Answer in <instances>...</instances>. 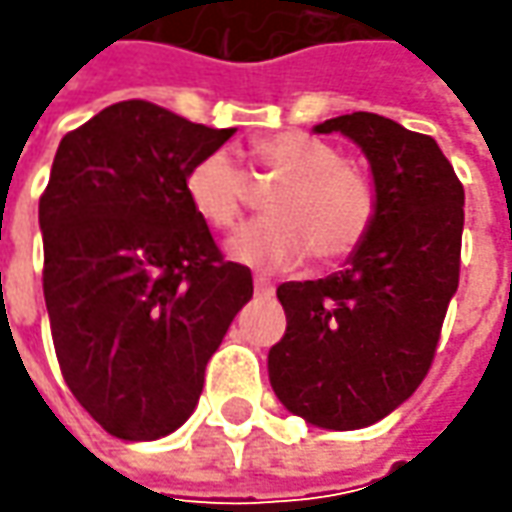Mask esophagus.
<instances>
[{
    "mask_svg": "<svg viewBox=\"0 0 512 512\" xmlns=\"http://www.w3.org/2000/svg\"><path fill=\"white\" fill-rule=\"evenodd\" d=\"M253 287H256L259 296H270V293H273V282L265 279V276H256V279H253Z\"/></svg>",
    "mask_w": 512,
    "mask_h": 512,
    "instance_id": "obj_1",
    "label": "esophagus"
}]
</instances>
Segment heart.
Wrapping results in <instances>:
<instances>
[{
	"mask_svg": "<svg viewBox=\"0 0 512 512\" xmlns=\"http://www.w3.org/2000/svg\"><path fill=\"white\" fill-rule=\"evenodd\" d=\"M247 169L256 182L276 185L265 219L245 225L227 253L250 267L296 265L310 250L316 265L350 259L376 222V187L342 153L305 133H270L247 145ZM185 199L207 227L227 230L239 222L253 185L227 150H207L185 170Z\"/></svg>",
	"mask_w": 512,
	"mask_h": 512,
	"instance_id": "b5f03b06",
	"label": "heart"
}]
</instances>
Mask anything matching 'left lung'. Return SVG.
<instances>
[{
  "instance_id": "1",
  "label": "left lung",
  "mask_w": 512,
  "mask_h": 512,
  "mask_svg": "<svg viewBox=\"0 0 512 512\" xmlns=\"http://www.w3.org/2000/svg\"><path fill=\"white\" fill-rule=\"evenodd\" d=\"M370 159L376 222L350 265L319 282H285L287 330L267 370L290 413L327 430H359L424 382L459 287L464 187L436 139L376 113L316 125Z\"/></svg>"
}]
</instances>
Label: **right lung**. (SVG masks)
Instances as JSON below:
<instances>
[{
	"mask_svg": "<svg viewBox=\"0 0 512 512\" xmlns=\"http://www.w3.org/2000/svg\"><path fill=\"white\" fill-rule=\"evenodd\" d=\"M233 133L128 99L59 142L39 196L50 336L70 393L116 439L185 422L253 296L250 267L225 262L182 187Z\"/></svg>",
	"mask_w": 512,
	"mask_h": 512,
	"instance_id": "add662e5",
	"label": "right lung"
}]
</instances>
